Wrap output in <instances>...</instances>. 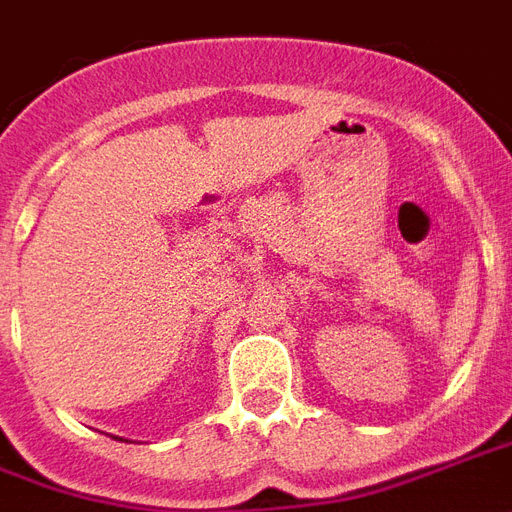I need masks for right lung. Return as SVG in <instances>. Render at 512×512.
<instances>
[{
    "instance_id": "add662e5",
    "label": "right lung",
    "mask_w": 512,
    "mask_h": 512,
    "mask_svg": "<svg viewBox=\"0 0 512 512\" xmlns=\"http://www.w3.org/2000/svg\"><path fill=\"white\" fill-rule=\"evenodd\" d=\"M115 440H118V437H115Z\"/></svg>"
}]
</instances>
